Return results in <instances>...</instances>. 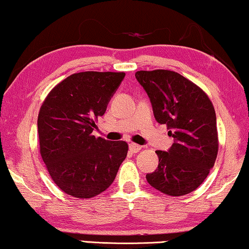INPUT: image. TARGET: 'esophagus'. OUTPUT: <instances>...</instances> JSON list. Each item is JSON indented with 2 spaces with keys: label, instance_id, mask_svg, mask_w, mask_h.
Instances as JSON below:
<instances>
[{
  "label": "esophagus",
  "instance_id": "1",
  "mask_svg": "<svg viewBox=\"0 0 249 249\" xmlns=\"http://www.w3.org/2000/svg\"><path fill=\"white\" fill-rule=\"evenodd\" d=\"M141 149H142V146L139 144H135V143H131V144H129V150H131L133 153L139 152Z\"/></svg>",
  "mask_w": 249,
  "mask_h": 249
}]
</instances>
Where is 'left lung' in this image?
Listing matches in <instances>:
<instances>
[{
	"mask_svg": "<svg viewBox=\"0 0 249 249\" xmlns=\"http://www.w3.org/2000/svg\"><path fill=\"white\" fill-rule=\"evenodd\" d=\"M135 78L148 93L157 122L166 124L174 143L156 151L158 168L146 180L162 193L181 196L195 191L214 166L218 131L213 105L206 93L179 73L139 71Z\"/></svg>",
	"mask_w": 249,
	"mask_h": 249,
	"instance_id": "obj_1",
	"label": "left lung"
}]
</instances>
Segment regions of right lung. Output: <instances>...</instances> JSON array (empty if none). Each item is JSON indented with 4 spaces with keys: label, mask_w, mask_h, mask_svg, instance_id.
Listing matches in <instances>:
<instances>
[{
    "label": "right lung",
    "mask_w": 249,
    "mask_h": 249,
    "mask_svg": "<svg viewBox=\"0 0 249 249\" xmlns=\"http://www.w3.org/2000/svg\"><path fill=\"white\" fill-rule=\"evenodd\" d=\"M124 72H80L48 93L38 115L40 155L64 193L90 198L113 183L127 156L124 141L92 135L94 121L123 81Z\"/></svg>",
    "instance_id": "right-lung-1"
}]
</instances>
